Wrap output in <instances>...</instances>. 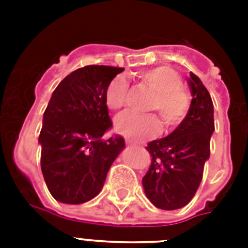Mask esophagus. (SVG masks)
I'll use <instances>...</instances> for the list:
<instances>
[{"label":"esophagus","mask_w":248,"mask_h":248,"mask_svg":"<svg viewBox=\"0 0 248 248\" xmlns=\"http://www.w3.org/2000/svg\"><path fill=\"white\" fill-rule=\"evenodd\" d=\"M127 148H130V149H131V148H136V145H135V144H132L131 141H128V140H127Z\"/></svg>","instance_id":"34e87169"}]
</instances>
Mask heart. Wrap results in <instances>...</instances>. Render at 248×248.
Listing matches in <instances>:
<instances>
[{
  "label": "heart",
  "mask_w": 248,
  "mask_h": 248,
  "mask_svg": "<svg viewBox=\"0 0 248 248\" xmlns=\"http://www.w3.org/2000/svg\"><path fill=\"white\" fill-rule=\"evenodd\" d=\"M140 81L153 91L148 110L157 112L166 128L176 127L188 114L192 99L183 87L181 77L171 68L157 67L140 73ZM127 99V83L117 77L105 90V104L110 110H121ZM116 131L128 140L141 141L159 131L161 124L155 114L126 113L118 117L114 124Z\"/></svg>",
  "instance_id": "heart-1"
}]
</instances>
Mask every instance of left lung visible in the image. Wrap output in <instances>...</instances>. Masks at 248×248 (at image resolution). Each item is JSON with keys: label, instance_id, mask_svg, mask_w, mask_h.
Wrapping results in <instances>:
<instances>
[{"label": "left lung", "instance_id": "1", "mask_svg": "<svg viewBox=\"0 0 248 248\" xmlns=\"http://www.w3.org/2000/svg\"><path fill=\"white\" fill-rule=\"evenodd\" d=\"M189 83L194 97L184 121L169 136L147 147L152 165L143 186L149 201L161 210H177L192 201L210 157L215 130L212 99L198 76L190 73Z\"/></svg>", "mask_w": 248, "mask_h": 248}]
</instances>
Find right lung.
Segmentation results:
<instances>
[{"instance_id":"obj_1","label":"right lung","mask_w":248,"mask_h":248,"mask_svg":"<svg viewBox=\"0 0 248 248\" xmlns=\"http://www.w3.org/2000/svg\"><path fill=\"white\" fill-rule=\"evenodd\" d=\"M124 68L86 65L58 85L44 113L40 132L41 170L59 202L81 204L100 193L122 136L101 139L112 127L105 90Z\"/></svg>"}]
</instances>
